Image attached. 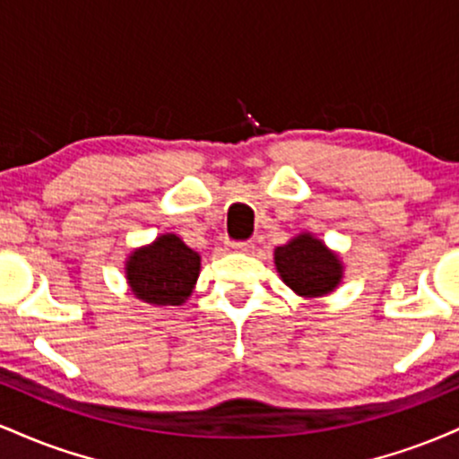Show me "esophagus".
<instances>
[{
	"label": "esophagus",
	"instance_id": "1",
	"mask_svg": "<svg viewBox=\"0 0 459 459\" xmlns=\"http://www.w3.org/2000/svg\"><path fill=\"white\" fill-rule=\"evenodd\" d=\"M229 247L235 252H250L255 246L252 241H229Z\"/></svg>",
	"mask_w": 459,
	"mask_h": 459
}]
</instances>
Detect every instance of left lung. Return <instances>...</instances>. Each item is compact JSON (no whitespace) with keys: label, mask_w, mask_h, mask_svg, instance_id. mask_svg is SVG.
<instances>
[{"label":"left lung","mask_w":459,"mask_h":459,"mask_svg":"<svg viewBox=\"0 0 459 459\" xmlns=\"http://www.w3.org/2000/svg\"><path fill=\"white\" fill-rule=\"evenodd\" d=\"M276 270L298 296H324L336 287L343 276L339 256L315 239L313 235H298L273 252Z\"/></svg>","instance_id":"8db88e82"}]
</instances>
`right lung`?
Wrapping results in <instances>:
<instances>
[{
	"instance_id": "right-lung-1",
	"label": "right lung",
	"mask_w": 459,
	"mask_h": 459,
	"mask_svg": "<svg viewBox=\"0 0 459 459\" xmlns=\"http://www.w3.org/2000/svg\"><path fill=\"white\" fill-rule=\"evenodd\" d=\"M200 272V256L177 235H161L140 247L127 263V281L135 298L157 307H178L192 293Z\"/></svg>"
}]
</instances>
